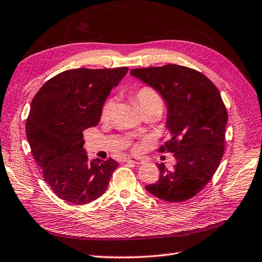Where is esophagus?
Returning a JSON list of instances; mask_svg holds the SVG:
<instances>
[{"label": "esophagus", "mask_w": 262, "mask_h": 262, "mask_svg": "<svg viewBox=\"0 0 262 262\" xmlns=\"http://www.w3.org/2000/svg\"><path fill=\"white\" fill-rule=\"evenodd\" d=\"M125 162L126 163H133V164H136V165L143 164L142 159L141 158H138V157H127V158H125Z\"/></svg>", "instance_id": "34e87169"}]
</instances>
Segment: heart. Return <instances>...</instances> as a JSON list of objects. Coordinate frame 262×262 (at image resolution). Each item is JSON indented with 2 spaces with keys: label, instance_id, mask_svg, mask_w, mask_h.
Here are the masks:
<instances>
[{
  "label": "heart",
  "instance_id": "obj_1",
  "mask_svg": "<svg viewBox=\"0 0 262 262\" xmlns=\"http://www.w3.org/2000/svg\"><path fill=\"white\" fill-rule=\"evenodd\" d=\"M135 99L142 113H145V112L148 111H157L162 114L164 108V100L162 98V96L158 94L157 90H155L154 88L142 87L141 89H139L135 95ZM113 108L114 100H106L103 108H101V120H108L112 112H113ZM135 148H138V146H135Z\"/></svg>",
  "mask_w": 262,
  "mask_h": 262
}]
</instances>
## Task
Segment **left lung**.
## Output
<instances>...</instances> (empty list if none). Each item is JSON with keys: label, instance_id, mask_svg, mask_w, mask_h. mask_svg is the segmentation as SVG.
<instances>
[{"label": "left lung", "instance_id": "obj_1", "mask_svg": "<svg viewBox=\"0 0 262 262\" xmlns=\"http://www.w3.org/2000/svg\"><path fill=\"white\" fill-rule=\"evenodd\" d=\"M130 73L165 99L170 139L158 151L173 152L176 159L172 170L157 165L159 180L146 190L172 204L189 200L211 180L225 150L228 116L222 96L205 74L176 64L133 69Z\"/></svg>", "mask_w": 262, "mask_h": 262}]
</instances>
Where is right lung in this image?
I'll use <instances>...</instances> for the list:
<instances>
[{"label": "right lung", "mask_w": 262, "mask_h": 262, "mask_svg": "<svg viewBox=\"0 0 262 262\" xmlns=\"http://www.w3.org/2000/svg\"><path fill=\"white\" fill-rule=\"evenodd\" d=\"M129 68L73 69L58 73L35 95L26 135L44 181L67 202L84 205L107 190L116 161H89L83 131L99 123L112 88Z\"/></svg>", "instance_id": "1"}]
</instances>
